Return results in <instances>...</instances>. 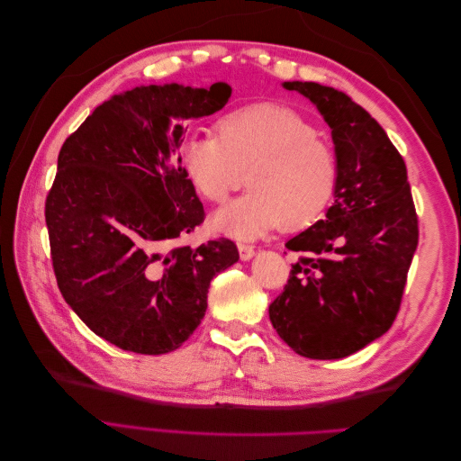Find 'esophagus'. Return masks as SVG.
I'll return each mask as SVG.
<instances>
[{"label":"esophagus","instance_id":"34e87169","mask_svg":"<svg viewBox=\"0 0 461 461\" xmlns=\"http://www.w3.org/2000/svg\"><path fill=\"white\" fill-rule=\"evenodd\" d=\"M239 254H240V258L246 261V259H252V258H254L256 249H254V246H249V244L240 242V244H239Z\"/></svg>","mask_w":461,"mask_h":461}]
</instances>
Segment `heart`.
<instances>
[{
  "label": "heart",
  "mask_w": 461,
  "mask_h": 461,
  "mask_svg": "<svg viewBox=\"0 0 461 461\" xmlns=\"http://www.w3.org/2000/svg\"><path fill=\"white\" fill-rule=\"evenodd\" d=\"M219 134H196L185 148L190 180L213 203L240 190L249 171L252 190L221 209L219 230L254 239L281 225L303 229L325 212L337 188V156L294 109L275 104L239 107L219 121Z\"/></svg>",
  "instance_id": "1"
}]
</instances>
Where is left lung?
Segmentation results:
<instances>
[{"mask_svg": "<svg viewBox=\"0 0 461 461\" xmlns=\"http://www.w3.org/2000/svg\"><path fill=\"white\" fill-rule=\"evenodd\" d=\"M313 102L332 131L339 178L325 219L286 242L302 252L269 319L292 350L340 359L379 339L398 315L420 240L406 163L350 95L285 82Z\"/></svg>", "mask_w": 461, "mask_h": 461, "instance_id": "8db88e82", "label": "left lung"}]
</instances>
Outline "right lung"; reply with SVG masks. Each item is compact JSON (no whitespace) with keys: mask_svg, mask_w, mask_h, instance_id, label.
<instances>
[{"mask_svg":"<svg viewBox=\"0 0 461 461\" xmlns=\"http://www.w3.org/2000/svg\"><path fill=\"white\" fill-rule=\"evenodd\" d=\"M140 86L113 95L67 138L46 198L51 265L65 302L121 350H176L207 310L212 278L239 261L229 239L178 244L205 219L180 159L185 121L230 97Z\"/></svg>","mask_w":461,"mask_h":461,"instance_id":"1","label":"right lung"}]
</instances>
